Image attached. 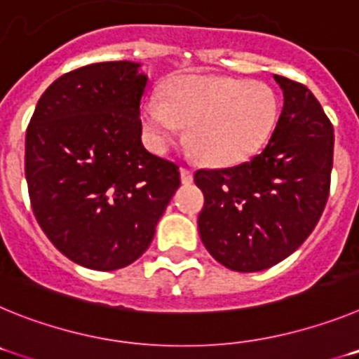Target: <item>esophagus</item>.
<instances>
[{
  "label": "esophagus",
  "instance_id": "1",
  "mask_svg": "<svg viewBox=\"0 0 359 359\" xmlns=\"http://www.w3.org/2000/svg\"><path fill=\"white\" fill-rule=\"evenodd\" d=\"M180 174H182V183H185V185L194 182V172H192L190 169H187V167H182Z\"/></svg>",
  "mask_w": 359,
  "mask_h": 359
}]
</instances>
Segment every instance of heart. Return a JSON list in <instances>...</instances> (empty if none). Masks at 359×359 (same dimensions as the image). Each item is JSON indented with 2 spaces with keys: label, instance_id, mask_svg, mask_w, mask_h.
<instances>
[{
  "label": "heart",
  "instance_id": "obj_1",
  "mask_svg": "<svg viewBox=\"0 0 359 359\" xmlns=\"http://www.w3.org/2000/svg\"><path fill=\"white\" fill-rule=\"evenodd\" d=\"M273 90L261 81L189 75L177 79L163 98L144 106V123L158 147H167L189 128L187 140L208 165L244 161L268 142L277 123Z\"/></svg>",
  "mask_w": 359,
  "mask_h": 359
}]
</instances>
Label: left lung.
Segmentation results:
<instances>
[{
  "mask_svg": "<svg viewBox=\"0 0 359 359\" xmlns=\"http://www.w3.org/2000/svg\"><path fill=\"white\" fill-rule=\"evenodd\" d=\"M284 107L268 145L246 163L201 169L198 228L205 248L241 273L278 264L315 230L329 198L334 133L304 84L273 75Z\"/></svg>",
  "mask_w": 359,
  "mask_h": 359,
  "instance_id": "8db88e82",
  "label": "left lung"
}]
</instances>
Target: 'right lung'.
<instances>
[{
	"instance_id": "add662e5",
	"label": "right lung",
	"mask_w": 359,
	"mask_h": 359,
	"mask_svg": "<svg viewBox=\"0 0 359 359\" xmlns=\"http://www.w3.org/2000/svg\"><path fill=\"white\" fill-rule=\"evenodd\" d=\"M140 62L82 66L52 82L27 129L37 223L69 261L113 271L149 248L180 167L142 144Z\"/></svg>"
}]
</instances>
